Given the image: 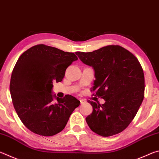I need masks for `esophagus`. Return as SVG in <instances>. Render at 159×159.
<instances>
[{
  "mask_svg": "<svg viewBox=\"0 0 159 159\" xmlns=\"http://www.w3.org/2000/svg\"><path fill=\"white\" fill-rule=\"evenodd\" d=\"M80 104H84V103H85V102H86V101L85 100V99H80Z\"/></svg>",
  "mask_w": 159,
  "mask_h": 159,
  "instance_id": "esophagus-1",
  "label": "esophagus"
}]
</instances>
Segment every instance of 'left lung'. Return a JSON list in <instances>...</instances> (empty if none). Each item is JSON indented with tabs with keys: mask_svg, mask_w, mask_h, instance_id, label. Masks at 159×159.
I'll return each mask as SVG.
<instances>
[{
	"mask_svg": "<svg viewBox=\"0 0 159 159\" xmlns=\"http://www.w3.org/2000/svg\"><path fill=\"white\" fill-rule=\"evenodd\" d=\"M76 53L95 70L93 95L105 99L103 104L88 101L93 108L85 118L88 126L102 137L121 133L135 116L144 96V72L138 58L118 45Z\"/></svg>",
	"mask_w": 159,
	"mask_h": 159,
	"instance_id": "1",
	"label": "left lung"
}]
</instances>
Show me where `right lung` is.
<instances>
[{
	"label": "right lung",
	"instance_id": "1",
	"mask_svg": "<svg viewBox=\"0 0 159 159\" xmlns=\"http://www.w3.org/2000/svg\"><path fill=\"white\" fill-rule=\"evenodd\" d=\"M78 60L74 52L44 44L21 54L12 70L10 91L15 109L29 130L45 137L65 128L80 101L66 95L53 101V82H61L66 69Z\"/></svg>",
	"mask_w": 159,
	"mask_h": 159
}]
</instances>
